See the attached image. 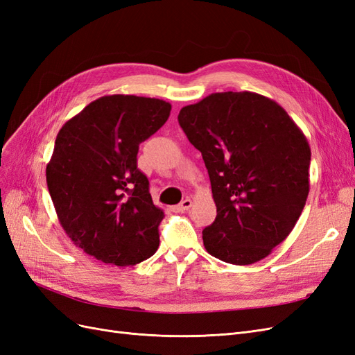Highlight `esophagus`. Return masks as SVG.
Returning <instances> with one entry per match:
<instances>
[{"instance_id": "34e87169", "label": "esophagus", "mask_w": 355, "mask_h": 355, "mask_svg": "<svg viewBox=\"0 0 355 355\" xmlns=\"http://www.w3.org/2000/svg\"><path fill=\"white\" fill-rule=\"evenodd\" d=\"M191 206H192V200H191V198H187V200L182 201V202L179 204V206H173V207H171V210H173L175 213H182V211L189 210Z\"/></svg>"}]
</instances>
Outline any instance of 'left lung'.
<instances>
[{"instance_id": "1", "label": "left lung", "mask_w": 355, "mask_h": 355, "mask_svg": "<svg viewBox=\"0 0 355 355\" xmlns=\"http://www.w3.org/2000/svg\"><path fill=\"white\" fill-rule=\"evenodd\" d=\"M178 120L207 167L216 219L202 230L206 250L252 265L283 243L309 192L311 148L275 101L253 92L211 93Z\"/></svg>"}]
</instances>
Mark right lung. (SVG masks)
Returning a JSON list of instances; mask_svg holds the SVG:
<instances>
[{"label": "right lung", "mask_w": 355, "mask_h": 355, "mask_svg": "<svg viewBox=\"0 0 355 355\" xmlns=\"http://www.w3.org/2000/svg\"><path fill=\"white\" fill-rule=\"evenodd\" d=\"M170 111L155 98L102 96L58 133L46 168L53 206L72 243L105 265L133 266L158 249L164 213L136 157Z\"/></svg>", "instance_id": "obj_1"}]
</instances>
